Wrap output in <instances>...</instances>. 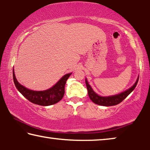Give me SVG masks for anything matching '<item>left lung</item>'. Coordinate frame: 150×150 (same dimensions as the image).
I'll list each match as a JSON object with an SVG mask.
<instances>
[{"mask_svg": "<svg viewBox=\"0 0 150 150\" xmlns=\"http://www.w3.org/2000/svg\"><path fill=\"white\" fill-rule=\"evenodd\" d=\"M139 79V77H138L136 82L134 83V85L131 88H129L124 92L121 93L118 95L110 96H100L98 95L97 94L94 92L92 88L88 84L87 79H85V83L87 85V91H88V95L89 96L90 99L95 103L96 105H100V106H115L118 105V104L120 103L122 101L128 96L132 92L134 88L136 87L137 84H138Z\"/></svg>", "mask_w": 150, "mask_h": 150, "instance_id": "1", "label": "left lung"}]
</instances>
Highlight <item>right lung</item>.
<instances>
[{"label": "right lung", "mask_w": 150, "mask_h": 150, "mask_svg": "<svg viewBox=\"0 0 150 150\" xmlns=\"http://www.w3.org/2000/svg\"><path fill=\"white\" fill-rule=\"evenodd\" d=\"M71 73L65 75L54 87L43 91H35L26 88L18 82L13 69V80L14 85L19 92L30 102L41 106H50L59 102L62 99L65 93L66 81Z\"/></svg>", "instance_id": "right-lung-1"}]
</instances>
